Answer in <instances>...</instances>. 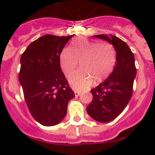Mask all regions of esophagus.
<instances>
[{
  "label": "esophagus",
  "mask_w": 155,
  "mask_h": 155,
  "mask_svg": "<svg viewBox=\"0 0 155 155\" xmlns=\"http://www.w3.org/2000/svg\"><path fill=\"white\" fill-rule=\"evenodd\" d=\"M74 93H75L76 97H78V96L80 95V92H78V91H74Z\"/></svg>",
  "instance_id": "obj_1"
}]
</instances>
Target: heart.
<instances>
[{"label": "heart", "mask_w": 155, "mask_h": 155, "mask_svg": "<svg viewBox=\"0 0 155 155\" xmlns=\"http://www.w3.org/2000/svg\"><path fill=\"white\" fill-rule=\"evenodd\" d=\"M79 62V71L69 77L71 86L78 91L85 90L92 84L101 83L111 75L117 62L114 47L107 41H92L84 37L72 41L68 49L60 55V65L66 76L76 70Z\"/></svg>", "instance_id": "obj_1"}]
</instances>
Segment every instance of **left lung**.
Wrapping results in <instances>:
<instances>
[{"mask_svg":"<svg viewBox=\"0 0 155 155\" xmlns=\"http://www.w3.org/2000/svg\"><path fill=\"white\" fill-rule=\"evenodd\" d=\"M93 37L111 43L116 49L114 71L103 83L91 90L92 101L87 108L88 114L99 122H108L122 113L130 100L136 75L134 54L127 44L115 35Z\"/></svg>","mask_w":155,"mask_h":155,"instance_id":"left-lung-1","label":"left lung"}]
</instances>
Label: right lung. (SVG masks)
I'll use <instances>...</instances> for the list:
<instances>
[{
    "instance_id": "add662e5",
    "label": "right lung",
    "mask_w": 155,
    "mask_h": 155,
    "mask_svg": "<svg viewBox=\"0 0 155 155\" xmlns=\"http://www.w3.org/2000/svg\"><path fill=\"white\" fill-rule=\"evenodd\" d=\"M70 36L45 35L22 53L19 80L31 115L44 126L60 123L75 97L60 68V55Z\"/></svg>"
}]
</instances>
